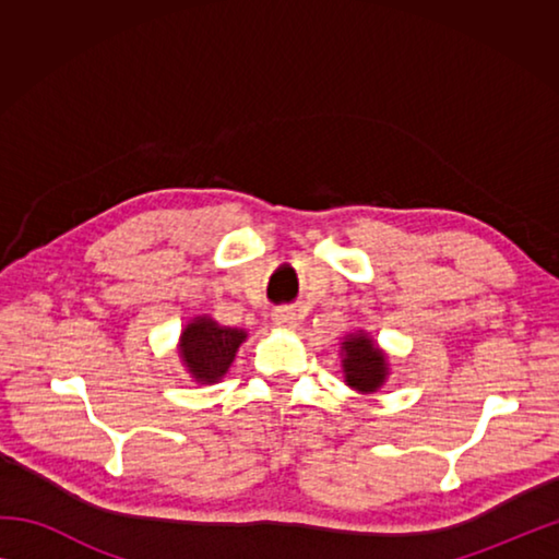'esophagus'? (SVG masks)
I'll use <instances>...</instances> for the list:
<instances>
[{
	"instance_id": "1",
	"label": "esophagus",
	"mask_w": 559,
	"mask_h": 559,
	"mask_svg": "<svg viewBox=\"0 0 559 559\" xmlns=\"http://www.w3.org/2000/svg\"><path fill=\"white\" fill-rule=\"evenodd\" d=\"M298 313L290 308H278L276 313H273V325L281 328V330H296L298 328Z\"/></svg>"
}]
</instances>
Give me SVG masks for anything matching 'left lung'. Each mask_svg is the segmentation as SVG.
<instances>
[{
  "instance_id": "obj_1",
  "label": "left lung",
  "mask_w": 559,
  "mask_h": 559,
  "mask_svg": "<svg viewBox=\"0 0 559 559\" xmlns=\"http://www.w3.org/2000/svg\"><path fill=\"white\" fill-rule=\"evenodd\" d=\"M343 380L359 394H374L390 377V355L367 330H353L340 343Z\"/></svg>"
}]
</instances>
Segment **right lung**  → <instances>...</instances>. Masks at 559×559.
Masks as SVG:
<instances>
[{
	"label": "right lung",
	"mask_w": 559,
	"mask_h": 559,
	"mask_svg": "<svg viewBox=\"0 0 559 559\" xmlns=\"http://www.w3.org/2000/svg\"><path fill=\"white\" fill-rule=\"evenodd\" d=\"M246 337L249 333L241 328L219 325L212 316H194L177 340L179 362L197 384H216L229 372Z\"/></svg>",
	"instance_id": "1"
}]
</instances>
